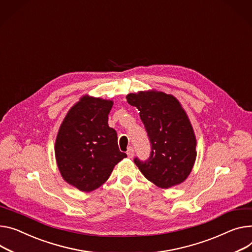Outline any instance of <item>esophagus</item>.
Wrapping results in <instances>:
<instances>
[{"mask_svg":"<svg viewBox=\"0 0 252 252\" xmlns=\"http://www.w3.org/2000/svg\"><path fill=\"white\" fill-rule=\"evenodd\" d=\"M127 156L128 158H132L134 157V148L133 147H129L128 150H127Z\"/></svg>","mask_w":252,"mask_h":252,"instance_id":"1","label":"esophagus"}]
</instances>
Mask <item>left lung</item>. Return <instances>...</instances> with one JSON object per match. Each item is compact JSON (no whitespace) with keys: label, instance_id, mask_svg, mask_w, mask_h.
I'll use <instances>...</instances> for the list:
<instances>
[{"label":"left lung","instance_id":"left-lung-1","mask_svg":"<svg viewBox=\"0 0 252 252\" xmlns=\"http://www.w3.org/2000/svg\"><path fill=\"white\" fill-rule=\"evenodd\" d=\"M136 107L150 142L146 160L134 162L143 176L162 189L183 183L195 163L196 138L179 101L161 92H140L126 96Z\"/></svg>","mask_w":252,"mask_h":252}]
</instances>
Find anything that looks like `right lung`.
Segmentation results:
<instances>
[{
  "mask_svg": "<svg viewBox=\"0 0 252 252\" xmlns=\"http://www.w3.org/2000/svg\"><path fill=\"white\" fill-rule=\"evenodd\" d=\"M113 102L84 96L67 113L55 142V158L64 181L83 191L102 186L127 154L108 125Z\"/></svg>",
  "mask_w": 252,
  "mask_h": 252,
  "instance_id": "add662e5",
  "label": "right lung"
}]
</instances>
